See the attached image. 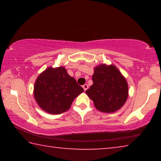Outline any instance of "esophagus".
I'll return each instance as SVG.
<instances>
[{"mask_svg": "<svg viewBox=\"0 0 161 161\" xmlns=\"http://www.w3.org/2000/svg\"><path fill=\"white\" fill-rule=\"evenodd\" d=\"M82 87H83V89H84V91H86L87 89H88V85H87L86 84H84V85L82 86Z\"/></svg>", "mask_w": 161, "mask_h": 161, "instance_id": "esophagus-1", "label": "esophagus"}]
</instances>
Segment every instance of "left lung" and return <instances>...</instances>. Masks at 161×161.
<instances>
[{
	"mask_svg": "<svg viewBox=\"0 0 161 161\" xmlns=\"http://www.w3.org/2000/svg\"><path fill=\"white\" fill-rule=\"evenodd\" d=\"M93 84L86 91L100 111L112 113L122 107L128 97V84L119 69L111 64L95 67Z\"/></svg>",
	"mask_w": 161,
	"mask_h": 161,
	"instance_id": "left-lung-1",
	"label": "left lung"
}]
</instances>
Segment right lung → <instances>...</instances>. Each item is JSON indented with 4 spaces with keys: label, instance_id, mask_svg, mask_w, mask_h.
<instances>
[{
    "label": "right lung",
    "instance_id": "right-lung-1",
    "mask_svg": "<svg viewBox=\"0 0 161 161\" xmlns=\"http://www.w3.org/2000/svg\"><path fill=\"white\" fill-rule=\"evenodd\" d=\"M83 92L84 89L63 67L47 68L38 76L34 86V97L38 105L53 114L67 111L75 98Z\"/></svg>",
    "mask_w": 161,
    "mask_h": 161
}]
</instances>
